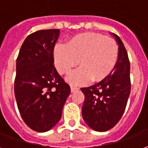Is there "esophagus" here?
I'll return each mask as SVG.
<instances>
[{
    "instance_id": "34e87169",
    "label": "esophagus",
    "mask_w": 148,
    "mask_h": 148,
    "mask_svg": "<svg viewBox=\"0 0 148 148\" xmlns=\"http://www.w3.org/2000/svg\"><path fill=\"white\" fill-rule=\"evenodd\" d=\"M79 89V87H74V86H71V91H72V92H74L75 90H78Z\"/></svg>"
}]
</instances>
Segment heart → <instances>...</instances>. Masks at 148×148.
I'll return each mask as SVG.
<instances>
[{
	"mask_svg": "<svg viewBox=\"0 0 148 148\" xmlns=\"http://www.w3.org/2000/svg\"><path fill=\"white\" fill-rule=\"evenodd\" d=\"M53 60L60 74H67L78 64L80 67L67 77L73 84H84L91 79L101 81L110 74L119 59V47L111 38L96 33L75 35L66 45H56Z\"/></svg>",
	"mask_w": 148,
	"mask_h": 148,
	"instance_id": "obj_1",
	"label": "heart"
}]
</instances>
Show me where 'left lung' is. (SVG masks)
<instances>
[{"label":"left lung","instance_id":"1","mask_svg":"<svg viewBox=\"0 0 148 148\" xmlns=\"http://www.w3.org/2000/svg\"><path fill=\"white\" fill-rule=\"evenodd\" d=\"M119 45V59L113 72L96 84L81 88L85 96L82 115L87 125L105 132L122 117L131 91L130 62L122 41L113 34Z\"/></svg>","mask_w":148,"mask_h":148}]
</instances>
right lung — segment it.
Masks as SVG:
<instances>
[{
	"instance_id": "right-lung-1",
	"label": "right lung",
	"mask_w": 148,
	"mask_h": 148,
	"mask_svg": "<svg viewBox=\"0 0 148 148\" xmlns=\"http://www.w3.org/2000/svg\"><path fill=\"white\" fill-rule=\"evenodd\" d=\"M58 29L41 30L24 40L16 59L14 91L20 115L34 131H49L60 121L69 85L54 67Z\"/></svg>"
}]
</instances>
